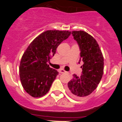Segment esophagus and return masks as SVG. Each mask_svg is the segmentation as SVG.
<instances>
[{"instance_id": "1", "label": "esophagus", "mask_w": 122, "mask_h": 122, "mask_svg": "<svg viewBox=\"0 0 122 122\" xmlns=\"http://www.w3.org/2000/svg\"><path fill=\"white\" fill-rule=\"evenodd\" d=\"M59 72L61 74H62V73H66V71H65L64 70H63V69H60L59 70Z\"/></svg>"}]
</instances>
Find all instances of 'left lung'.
I'll use <instances>...</instances> for the list:
<instances>
[{
    "label": "left lung",
    "instance_id": "1",
    "mask_svg": "<svg viewBox=\"0 0 122 122\" xmlns=\"http://www.w3.org/2000/svg\"><path fill=\"white\" fill-rule=\"evenodd\" d=\"M71 34L79 46L83 71L80 77L73 74L67 90L70 96L80 99L90 95L97 87L103 74L104 59L99 44L93 36L83 30L72 31Z\"/></svg>",
    "mask_w": 122,
    "mask_h": 122
}]
</instances>
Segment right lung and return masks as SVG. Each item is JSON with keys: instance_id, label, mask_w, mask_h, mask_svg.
Listing matches in <instances>:
<instances>
[{"instance_id": "add662e5", "label": "right lung", "mask_w": 122, "mask_h": 122, "mask_svg": "<svg viewBox=\"0 0 122 122\" xmlns=\"http://www.w3.org/2000/svg\"><path fill=\"white\" fill-rule=\"evenodd\" d=\"M70 34L66 30H46L34 39L23 53L19 66L20 79L32 97H41L50 90L58 72L50 68L48 62Z\"/></svg>"}]
</instances>
